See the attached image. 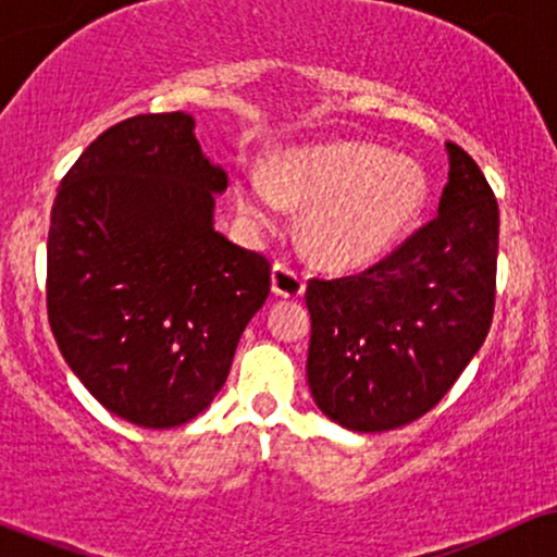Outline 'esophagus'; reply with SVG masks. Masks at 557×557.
I'll use <instances>...</instances> for the list:
<instances>
[{"instance_id":"esophagus-1","label":"esophagus","mask_w":557,"mask_h":557,"mask_svg":"<svg viewBox=\"0 0 557 557\" xmlns=\"http://www.w3.org/2000/svg\"><path fill=\"white\" fill-rule=\"evenodd\" d=\"M306 290L304 277L287 264L272 267V293L280 298H300Z\"/></svg>"}]
</instances>
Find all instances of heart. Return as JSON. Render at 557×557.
<instances>
[{
  "label": "heart",
  "mask_w": 557,
  "mask_h": 557,
  "mask_svg": "<svg viewBox=\"0 0 557 557\" xmlns=\"http://www.w3.org/2000/svg\"><path fill=\"white\" fill-rule=\"evenodd\" d=\"M304 207V243L330 270H363L411 233L426 203V177L413 159L389 157L359 140L285 157L272 185L253 177L240 188V212L274 227L280 199Z\"/></svg>",
  "instance_id": "b5f03b06"
}]
</instances>
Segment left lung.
Masks as SVG:
<instances>
[{"label":"left lung","instance_id":"1","mask_svg":"<svg viewBox=\"0 0 557 557\" xmlns=\"http://www.w3.org/2000/svg\"><path fill=\"white\" fill-rule=\"evenodd\" d=\"M445 149L450 170L432 222L367 272L306 287L309 389L345 430L387 432L424 417L490 332L500 214L474 159Z\"/></svg>","mask_w":557,"mask_h":557}]
</instances>
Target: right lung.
<instances>
[{"label":"right lung","instance_id":"obj_1","mask_svg":"<svg viewBox=\"0 0 557 557\" xmlns=\"http://www.w3.org/2000/svg\"><path fill=\"white\" fill-rule=\"evenodd\" d=\"M185 112L101 133L62 177L47 306L67 367L114 417L170 430L207 411L270 296V261L214 230L227 172Z\"/></svg>","mask_w":557,"mask_h":557}]
</instances>
